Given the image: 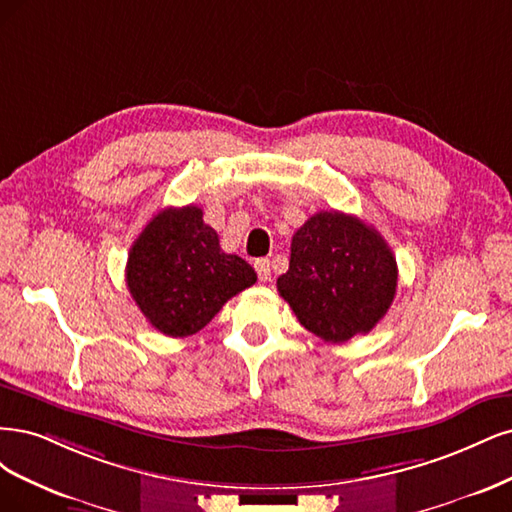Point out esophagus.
Here are the masks:
<instances>
[{
    "instance_id": "esophagus-1",
    "label": "esophagus",
    "mask_w": 512,
    "mask_h": 512,
    "mask_svg": "<svg viewBox=\"0 0 512 512\" xmlns=\"http://www.w3.org/2000/svg\"><path fill=\"white\" fill-rule=\"evenodd\" d=\"M255 270H257V276L261 283H268L272 272H270V261L268 259H257L255 261Z\"/></svg>"
}]
</instances>
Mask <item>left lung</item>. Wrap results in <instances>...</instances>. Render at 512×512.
I'll use <instances>...</instances> for the list:
<instances>
[{
    "mask_svg": "<svg viewBox=\"0 0 512 512\" xmlns=\"http://www.w3.org/2000/svg\"><path fill=\"white\" fill-rule=\"evenodd\" d=\"M276 287L308 332L336 344L368 334L387 315L398 263L374 227L321 210L293 234L289 270Z\"/></svg>",
    "mask_w": 512,
    "mask_h": 512,
    "instance_id": "1",
    "label": "left lung"
}]
</instances>
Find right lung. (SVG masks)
Here are the masks:
<instances>
[{
    "label": "right lung",
    "instance_id": "1",
    "mask_svg": "<svg viewBox=\"0 0 512 512\" xmlns=\"http://www.w3.org/2000/svg\"><path fill=\"white\" fill-rule=\"evenodd\" d=\"M197 206L163 208L129 249L125 283L146 321L170 338L206 327L223 304L255 285V270L221 251Z\"/></svg>",
    "mask_w": 512,
    "mask_h": 512
}]
</instances>
